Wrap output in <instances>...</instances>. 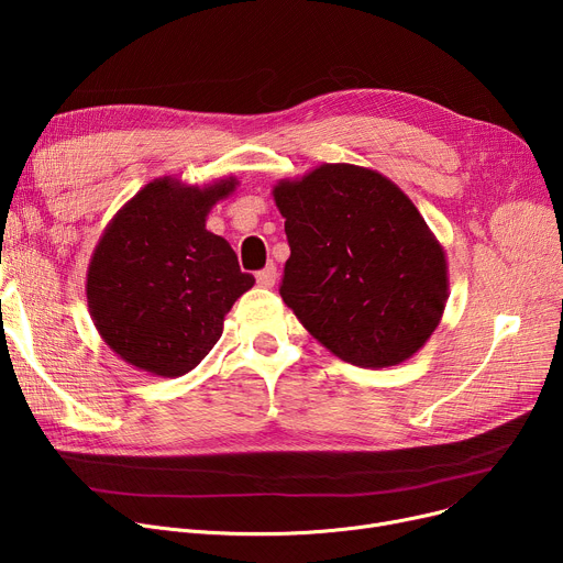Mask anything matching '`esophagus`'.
<instances>
[{
	"instance_id": "34e87169",
	"label": "esophagus",
	"mask_w": 563,
	"mask_h": 563,
	"mask_svg": "<svg viewBox=\"0 0 563 563\" xmlns=\"http://www.w3.org/2000/svg\"><path fill=\"white\" fill-rule=\"evenodd\" d=\"M276 278H278L276 264H266L264 269H260V272L255 274V280H257V285H260V287H274Z\"/></svg>"
}]
</instances>
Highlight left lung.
Wrapping results in <instances>:
<instances>
[{
	"label": "left lung",
	"mask_w": 563,
	"mask_h": 563,
	"mask_svg": "<svg viewBox=\"0 0 563 563\" xmlns=\"http://www.w3.org/2000/svg\"><path fill=\"white\" fill-rule=\"evenodd\" d=\"M289 260L283 301L338 358L390 367L435 331L448 264L418 207L388 177L323 164L274 189Z\"/></svg>",
	"instance_id": "8db88e82"
}]
</instances>
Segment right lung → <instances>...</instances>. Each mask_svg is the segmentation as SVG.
I'll return each instance as SVG.
<instances>
[{
	"mask_svg": "<svg viewBox=\"0 0 563 563\" xmlns=\"http://www.w3.org/2000/svg\"><path fill=\"white\" fill-rule=\"evenodd\" d=\"M234 189L155 180L143 187L96 246L86 278L91 317L130 365L157 376L191 372L223 333V317L253 287L234 251L205 230L210 207Z\"/></svg>",
	"mask_w": 563,
	"mask_h": 563,
	"instance_id": "obj_1",
	"label": "right lung"
}]
</instances>
